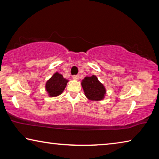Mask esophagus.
Here are the masks:
<instances>
[{
	"label": "esophagus",
	"mask_w": 159,
	"mask_h": 159,
	"mask_svg": "<svg viewBox=\"0 0 159 159\" xmlns=\"http://www.w3.org/2000/svg\"><path fill=\"white\" fill-rule=\"evenodd\" d=\"M72 78H73L74 80H79V76H78V75H74V76H72Z\"/></svg>",
	"instance_id": "esophagus-1"
}]
</instances>
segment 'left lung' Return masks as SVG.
Listing matches in <instances>:
<instances>
[{
	"label": "left lung",
	"mask_w": 159,
	"mask_h": 159,
	"mask_svg": "<svg viewBox=\"0 0 159 159\" xmlns=\"http://www.w3.org/2000/svg\"><path fill=\"white\" fill-rule=\"evenodd\" d=\"M87 98L90 100H102L105 94V88L95 76L85 77L81 83Z\"/></svg>",
	"instance_id": "left-lung-1"
}]
</instances>
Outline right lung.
Instances as JSON below:
<instances>
[{
  "mask_svg": "<svg viewBox=\"0 0 159 159\" xmlns=\"http://www.w3.org/2000/svg\"><path fill=\"white\" fill-rule=\"evenodd\" d=\"M68 80L63 78L62 75L55 73L46 83V90L51 97L60 95L65 88Z\"/></svg>",
  "mask_w": 159,
  "mask_h": 159,
  "instance_id": "obj_1",
  "label": "right lung"
}]
</instances>
